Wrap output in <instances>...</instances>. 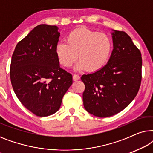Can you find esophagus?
<instances>
[{"mask_svg":"<svg viewBox=\"0 0 153 153\" xmlns=\"http://www.w3.org/2000/svg\"><path fill=\"white\" fill-rule=\"evenodd\" d=\"M80 79V76L78 74H74L73 75V80L74 81H77Z\"/></svg>","mask_w":153,"mask_h":153,"instance_id":"34e87169","label":"esophagus"}]
</instances>
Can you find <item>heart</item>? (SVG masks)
<instances>
[{"mask_svg": "<svg viewBox=\"0 0 153 153\" xmlns=\"http://www.w3.org/2000/svg\"><path fill=\"white\" fill-rule=\"evenodd\" d=\"M66 42L58 43L56 52L60 63L65 68L71 67L78 58L75 69L91 72H97L107 64L113 50V42L107 34L85 28L71 31Z\"/></svg>", "mask_w": 153, "mask_h": 153, "instance_id": "b5f03b06", "label": "heart"}]
</instances>
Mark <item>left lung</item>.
<instances>
[{"label": "left lung", "instance_id": "left-lung-1", "mask_svg": "<svg viewBox=\"0 0 153 153\" xmlns=\"http://www.w3.org/2000/svg\"><path fill=\"white\" fill-rule=\"evenodd\" d=\"M114 49L107 64L92 74H83V106L100 118L117 114L127 107L139 92L141 82L140 50L124 31L112 33Z\"/></svg>", "mask_w": 153, "mask_h": 153}]
</instances>
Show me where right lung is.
I'll return each mask as SVG.
<instances>
[{
  "instance_id": "right-lung-1",
  "label": "right lung",
  "mask_w": 153,
  "mask_h": 153,
  "mask_svg": "<svg viewBox=\"0 0 153 153\" xmlns=\"http://www.w3.org/2000/svg\"><path fill=\"white\" fill-rule=\"evenodd\" d=\"M56 26L40 24L19 42L12 54L10 79L16 97L37 116L53 114L72 83L56 55L60 33Z\"/></svg>"
}]
</instances>
